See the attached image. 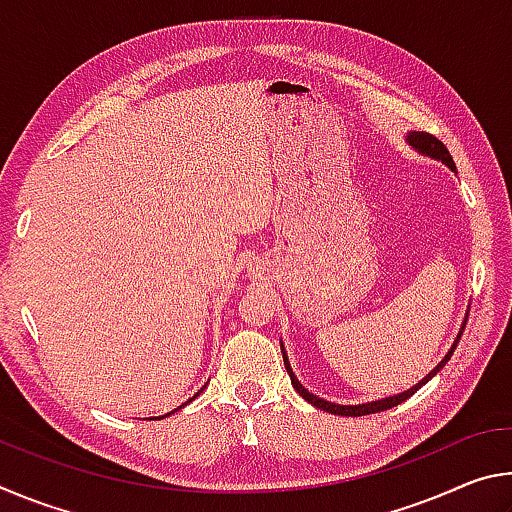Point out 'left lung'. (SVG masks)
Instances as JSON below:
<instances>
[{
  "mask_svg": "<svg viewBox=\"0 0 512 512\" xmlns=\"http://www.w3.org/2000/svg\"><path fill=\"white\" fill-rule=\"evenodd\" d=\"M409 142L415 146V149H418L420 153H427V155H431V158H436V160H440V162H445L449 169L452 171H456V164H454V160H452V155H449V151H447V146L438 140V137H433L431 133H411L409 135ZM463 329H465V323H463ZM463 334V332H461ZM461 334L456 336V341H454V345H452V350L447 352V357L438 363L436 368H433L427 377H424L422 381H418V384H415L413 388H409V391H404V393H400V395H395V397H386V400H377V402H368V404H354V406H341V404H332V402H325V400H320V397H316L314 393H309L305 386L300 384V381L296 379V375H293V370H291V366H289V359H287V354H284V348H282V359H284V366H287V372H289V377H291V384H293V388H296V391L305 397V400L309 402V404H314L316 409H323V411H327V413H334V415H348V418H359V415H370V413H379V411H388V409H393V406H397V404H402L404 400H409L411 395H415L418 393V388H422L424 384H427V381L436 375V372L445 366V363L449 361V357H452L454 354V350H456V345H458V341H461Z\"/></svg>",
  "mask_w": 512,
  "mask_h": 512,
  "instance_id": "obj_1",
  "label": "left lung"
}]
</instances>
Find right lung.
I'll list each match as a JSON object with an SVG mask.
<instances>
[{"label": "right lung", "mask_w": 512, "mask_h": 512, "mask_svg": "<svg viewBox=\"0 0 512 512\" xmlns=\"http://www.w3.org/2000/svg\"><path fill=\"white\" fill-rule=\"evenodd\" d=\"M196 395H198V393H196ZM196 395H194V397H196ZM194 397H192V400H194ZM192 400H189V402H192ZM183 406H185V404H183ZM176 411H178V409H176ZM167 415H171V413H167ZM162 418H164V415H162Z\"/></svg>", "instance_id": "obj_1"}]
</instances>
